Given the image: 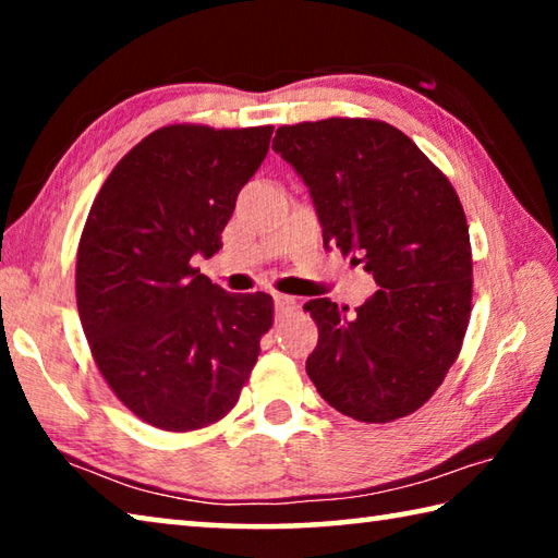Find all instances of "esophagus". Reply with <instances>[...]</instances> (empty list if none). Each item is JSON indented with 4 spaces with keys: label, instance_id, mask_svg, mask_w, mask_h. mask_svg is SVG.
Masks as SVG:
<instances>
[{
    "label": "esophagus",
    "instance_id": "1",
    "mask_svg": "<svg viewBox=\"0 0 558 558\" xmlns=\"http://www.w3.org/2000/svg\"><path fill=\"white\" fill-rule=\"evenodd\" d=\"M298 310V300L295 298H290V295H276V313H278V317H288V315H292Z\"/></svg>",
    "mask_w": 558,
    "mask_h": 558
}]
</instances>
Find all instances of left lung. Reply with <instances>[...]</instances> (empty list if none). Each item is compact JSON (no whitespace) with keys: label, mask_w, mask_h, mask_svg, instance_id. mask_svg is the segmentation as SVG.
I'll list each match as a JSON object with an SVG mask.
<instances>
[{"label":"left lung","mask_w":558,"mask_h":558,"mask_svg":"<svg viewBox=\"0 0 558 558\" xmlns=\"http://www.w3.org/2000/svg\"><path fill=\"white\" fill-rule=\"evenodd\" d=\"M272 149L310 186L325 245L364 263L374 295L349 313L305 302L317 325L307 376L354 421L418 411L462 349L472 310L468 219L450 179L384 120L280 125Z\"/></svg>","instance_id":"left-lung-1"}]
</instances>
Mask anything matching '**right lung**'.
<instances>
[{
	"instance_id": "add662e5",
	"label": "right lung",
	"mask_w": 558,
	"mask_h": 558,
	"mask_svg": "<svg viewBox=\"0 0 558 558\" xmlns=\"http://www.w3.org/2000/svg\"><path fill=\"white\" fill-rule=\"evenodd\" d=\"M272 125L179 122L137 143L102 182L75 258V300L102 379L137 418L186 433L221 421L272 327L268 292L233 295L211 258Z\"/></svg>"
}]
</instances>
